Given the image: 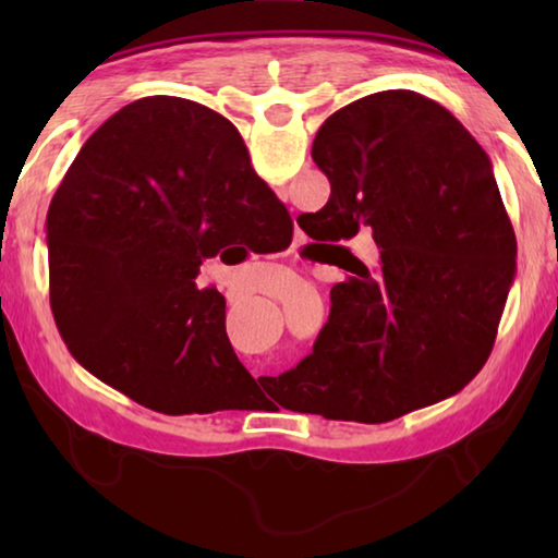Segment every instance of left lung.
Listing matches in <instances>:
<instances>
[{"mask_svg": "<svg viewBox=\"0 0 558 558\" xmlns=\"http://www.w3.org/2000/svg\"><path fill=\"white\" fill-rule=\"evenodd\" d=\"M313 159L332 186L305 233L349 278L282 399L332 421L386 423L458 393L495 347L514 278V229L477 140L421 93L381 90L325 120ZM375 239L376 269L341 243Z\"/></svg>", "mask_w": 558, "mask_h": 558, "instance_id": "1", "label": "left lung"}]
</instances>
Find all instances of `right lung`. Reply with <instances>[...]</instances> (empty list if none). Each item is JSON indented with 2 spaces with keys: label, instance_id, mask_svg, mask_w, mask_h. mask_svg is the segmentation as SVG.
I'll return each mask as SVG.
<instances>
[{
  "label": "right lung",
  "instance_id": "add662e5",
  "mask_svg": "<svg viewBox=\"0 0 558 558\" xmlns=\"http://www.w3.org/2000/svg\"><path fill=\"white\" fill-rule=\"evenodd\" d=\"M56 325L100 381L167 415L239 409L256 381L226 337V300L202 260L292 221L229 120L169 96L135 100L93 132L49 219Z\"/></svg>",
  "mask_w": 558,
  "mask_h": 558
}]
</instances>
